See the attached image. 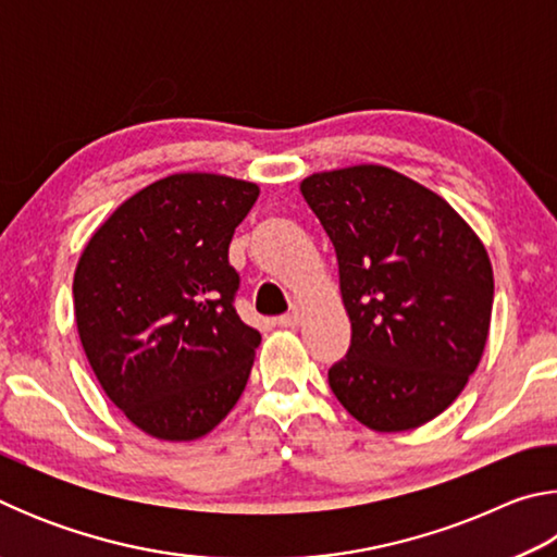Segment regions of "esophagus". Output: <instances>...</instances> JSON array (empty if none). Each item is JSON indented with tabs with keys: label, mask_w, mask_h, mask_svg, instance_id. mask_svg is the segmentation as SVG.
Instances as JSON below:
<instances>
[{
	"label": "esophagus",
	"mask_w": 557,
	"mask_h": 557,
	"mask_svg": "<svg viewBox=\"0 0 557 557\" xmlns=\"http://www.w3.org/2000/svg\"><path fill=\"white\" fill-rule=\"evenodd\" d=\"M299 322H301V312H299V307H292V312H289V314H282V317H277V324H280L282 329H295V326H299Z\"/></svg>",
	"instance_id": "obj_1"
}]
</instances>
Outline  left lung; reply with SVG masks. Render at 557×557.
I'll return each instance as SVG.
<instances>
[{
  "mask_svg": "<svg viewBox=\"0 0 557 557\" xmlns=\"http://www.w3.org/2000/svg\"><path fill=\"white\" fill-rule=\"evenodd\" d=\"M299 191L332 240L351 346L336 400L375 432L445 412L482 361L494 305L484 243L451 206L381 164L317 172Z\"/></svg>",
  "mask_w": 557,
  "mask_h": 557,
  "instance_id": "8db88e82",
  "label": "left lung"
}]
</instances>
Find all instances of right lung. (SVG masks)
<instances>
[{"instance_id":"obj_1","label":"right lung","mask_w":557,"mask_h":557,"mask_svg":"<svg viewBox=\"0 0 557 557\" xmlns=\"http://www.w3.org/2000/svg\"><path fill=\"white\" fill-rule=\"evenodd\" d=\"M260 188L184 172L129 196L90 235L73 275L83 351L132 425L191 442L245 391L260 332L233 297L228 245Z\"/></svg>"}]
</instances>
